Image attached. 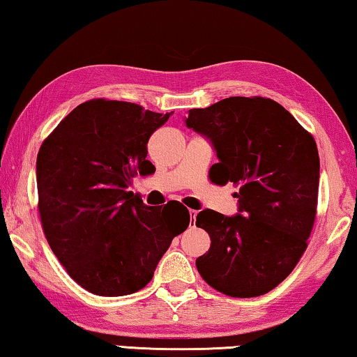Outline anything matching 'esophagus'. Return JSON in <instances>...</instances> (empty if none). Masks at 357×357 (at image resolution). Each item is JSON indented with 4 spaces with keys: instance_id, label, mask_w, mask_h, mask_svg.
Here are the masks:
<instances>
[{
    "instance_id": "obj_1",
    "label": "esophagus",
    "mask_w": 357,
    "mask_h": 357,
    "mask_svg": "<svg viewBox=\"0 0 357 357\" xmlns=\"http://www.w3.org/2000/svg\"><path fill=\"white\" fill-rule=\"evenodd\" d=\"M196 211H193V209H190V217H191V223H190V227H195V223H196Z\"/></svg>"
}]
</instances>
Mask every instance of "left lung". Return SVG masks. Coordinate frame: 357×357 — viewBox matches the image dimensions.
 I'll list each match as a JSON object with an SVG mask.
<instances>
[{
	"label": "left lung",
	"instance_id": "8db88e82",
	"mask_svg": "<svg viewBox=\"0 0 357 357\" xmlns=\"http://www.w3.org/2000/svg\"><path fill=\"white\" fill-rule=\"evenodd\" d=\"M185 123L215 148L211 182L239 188L238 215L197 213L196 227L211 236L209 250L196 259L197 271L228 297L270 292L297 266L314 227V139L286 108L265 97L223 98L190 109Z\"/></svg>",
	"mask_w": 357,
	"mask_h": 357
}]
</instances>
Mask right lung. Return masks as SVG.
<instances>
[{"mask_svg": "<svg viewBox=\"0 0 357 357\" xmlns=\"http://www.w3.org/2000/svg\"><path fill=\"white\" fill-rule=\"evenodd\" d=\"M172 113L92 98L68 113L36 158L38 211L49 245L91 294L144 289L172 239L190 225L178 201L150 207L128 188L150 175L148 140Z\"/></svg>", "mask_w": 357, "mask_h": 357, "instance_id": "obj_1", "label": "right lung"}]
</instances>
